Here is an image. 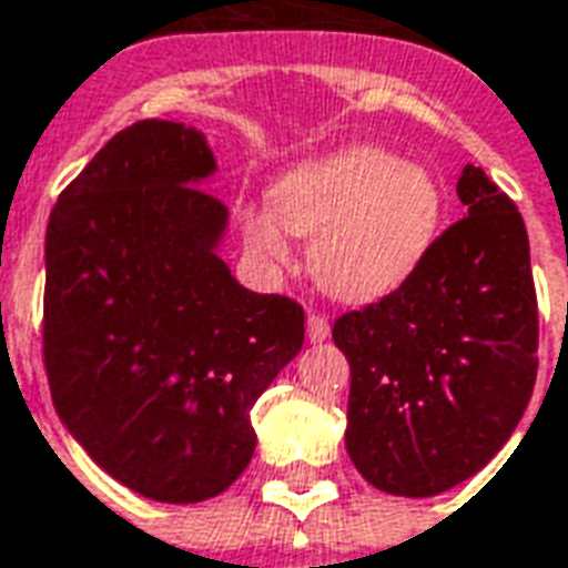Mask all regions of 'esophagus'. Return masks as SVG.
I'll list each match as a JSON object with an SVG mask.
<instances>
[{
  "mask_svg": "<svg viewBox=\"0 0 568 568\" xmlns=\"http://www.w3.org/2000/svg\"><path fill=\"white\" fill-rule=\"evenodd\" d=\"M305 335H308L312 345H321V342L329 338V321L321 317V314H308V321H305Z\"/></svg>",
  "mask_w": 568,
  "mask_h": 568,
  "instance_id": "obj_1",
  "label": "esophagus"
}]
</instances>
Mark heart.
<instances>
[{
    "label": "heart",
    "instance_id": "b5f03b06",
    "mask_svg": "<svg viewBox=\"0 0 568 568\" xmlns=\"http://www.w3.org/2000/svg\"><path fill=\"white\" fill-rule=\"evenodd\" d=\"M442 187L424 165L381 148H345L290 169L266 209L242 214L247 251L272 268L290 263V235L312 239L308 266L345 302H378L403 287L436 244Z\"/></svg>",
    "mask_w": 568,
    "mask_h": 568
}]
</instances>
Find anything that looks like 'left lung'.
Returning <instances> with one entry per match:
<instances>
[{
    "mask_svg": "<svg viewBox=\"0 0 568 568\" xmlns=\"http://www.w3.org/2000/svg\"><path fill=\"white\" fill-rule=\"evenodd\" d=\"M466 214L403 287L338 317L351 363L345 448L384 494L438 496L481 471L527 412L539 312L515 202L478 165L459 172Z\"/></svg>",
    "mask_w": 568,
    "mask_h": 568,
    "instance_id": "8db88e82",
    "label": "left lung"
}]
</instances>
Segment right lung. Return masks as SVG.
<instances>
[{"mask_svg": "<svg viewBox=\"0 0 568 568\" xmlns=\"http://www.w3.org/2000/svg\"><path fill=\"white\" fill-rule=\"evenodd\" d=\"M205 132L142 120L57 199L44 366L63 426L153 503L223 494L254 457L251 408L302 351L305 314L233 278Z\"/></svg>", "mask_w": 568, "mask_h": 568, "instance_id": "1", "label": "right lung"}]
</instances>
